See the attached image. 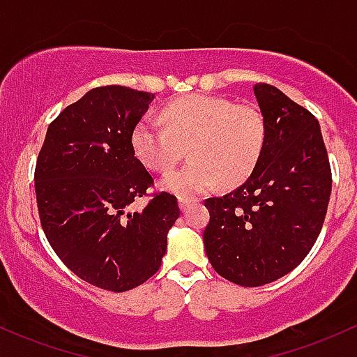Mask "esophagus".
<instances>
[{
	"instance_id": "1",
	"label": "esophagus",
	"mask_w": 357,
	"mask_h": 357,
	"mask_svg": "<svg viewBox=\"0 0 357 357\" xmlns=\"http://www.w3.org/2000/svg\"><path fill=\"white\" fill-rule=\"evenodd\" d=\"M198 199L197 198H186V197H181L179 198V208L181 210H186L188 206L193 205V203H197Z\"/></svg>"
}]
</instances>
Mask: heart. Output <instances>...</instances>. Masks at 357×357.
<instances>
[{
  "label": "heart",
  "instance_id": "1",
  "mask_svg": "<svg viewBox=\"0 0 357 357\" xmlns=\"http://www.w3.org/2000/svg\"><path fill=\"white\" fill-rule=\"evenodd\" d=\"M164 128L140 120L130 135L137 159L152 171H171L185 155L191 160L164 176L160 185L179 197H195L211 186H232L254 171L266 142V121L250 103L229 98L186 95L160 112Z\"/></svg>",
  "mask_w": 357,
  "mask_h": 357
}]
</instances>
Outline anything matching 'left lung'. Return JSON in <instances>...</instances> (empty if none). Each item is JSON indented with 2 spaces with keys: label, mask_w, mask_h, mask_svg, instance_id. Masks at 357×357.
<instances>
[{
  "label": "left lung",
  "mask_w": 357,
  "mask_h": 357,
  "mask_svg": "<svg viewBox=\"0 0 357 357\" xmlns=\"http://www.w3.org/2000/svg\"><path fill=\"white\" fill-rule=\"evenodd\" d=\"M266 142L248 181L205 199L203 242L213 269L241 287L280 280L307 257L322 230L332 190L320 125L271 84L254 86Z\"/></svg>",
  "instance_id": "left-lung-1"
}]
</instances>
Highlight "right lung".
<instances>
[{"instance_id":"right-lung-1","label":"right lung","mask_w":357,"mask_h":357,"mask_svg":"<svg viewBox=\"0 0 357 357\" xmlns=\"http://www.w3.org/2000/svg\"><path fill=\"white\" fill-rule=\"evenodd\" d=\"M152 98L127 86L91 89L49 125L35 166L50 248L76 276L108 291H127L158 273L179 217L178 199L166 191L128 211L154 186L130 144Z\"/></svg>"}]
</instances>
